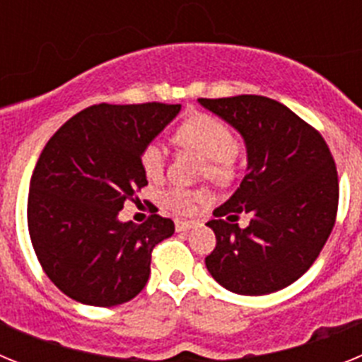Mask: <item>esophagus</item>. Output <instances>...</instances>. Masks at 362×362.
Wrapping results in <instances>:
<instances>
[{
    "instance_id": "34e87169",
    "label": "esophagus",
    "mask_w": 362,
    "mask_h": 362,
    "mask_svg": "<svg viewBox=\"0 0 362 362\" xmlns=\"http://www.w3.org/2000/svg\"><path fill=\"white\" fill-rule=\"evenodd\" d=\"M192 226H194V223H192V221H183V219L175 221V230H177V232H188Z\"/></svg>"
}]
</instances>
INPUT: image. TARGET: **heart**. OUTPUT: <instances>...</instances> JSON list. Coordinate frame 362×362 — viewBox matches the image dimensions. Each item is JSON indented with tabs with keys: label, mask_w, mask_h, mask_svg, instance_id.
<instances>
[{
	"label": "heart",
	"mask_w": 362,
	"mask_h": 362,
	"mask_svg": "<svg viewBox=\"0 0 362 362\" xmlns=\"http://www.w3.org/2000/svg\"><path fill=\"white\" fill-rule=\"evenodd\" d=\"M174 141L179 146L197 152L204 159L203 172L212 181H226L232 177L238 163V148L232 130L223 121L206 114H197L179 124L174 132ZM166 152L159 143H148L141 152L143 172L150 179L163 174ZM199 194L183 188H170L163 194V203L179 214L190 212Z\"/></svg>",
	"instance_id": "b5f03b06"
}]
</instances>
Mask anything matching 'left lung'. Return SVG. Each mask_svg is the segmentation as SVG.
Returning <instances> with one entry per match:
<instances>
[{
  "mask_svg": "<svg viewBox=\"0 0 362 362\" xmlns=\"http://www.w3.org/2000/svg\"><path fill=\"white\" fill-rule=\"evenodd\" d=\"M241 134L246 175L214 210L217 245L204 259L210 276L239 296H267L299 279L335 225L337 170L321 134L288 107L263 95L197 99ZM241 211L252 216L239 229Z\"/></svg>",
  "mask_w": 362,
  "mask_h": 362,
  "instance_id": "1",
  "label": "left lung"
}]
</instances>
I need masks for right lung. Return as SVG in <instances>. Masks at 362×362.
<instances>
[{
  "label": "right lung",
  "instance_id": "1",
  "mask_svg": "<svg viewBox=\"0 0 362 362\" xmlns=\"http://www.w3.org/2000/svg\"><path fill=\"white\" fill-rule=\"evenodd\" d=\"M181 105H94L49 139L30 179L27 221L37 259L70 299L116 306L134 299L150 276L153 246L174 221H119L124 203L146 187L141 152Z\"/></svg>",
  "mask_w": 362,
  "mask_h": 362
}]
</instances>
